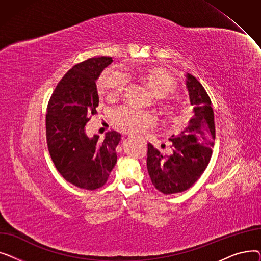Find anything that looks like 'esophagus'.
<instances>
[{
	"label": "esophagus",
	"mask_w": 261,
	"mask_h": 261,
	"mask_svg": "<svg viewBox=\"0 0 261 261\" xmlns=\"http://www.w3.org/2000/svg\"><path fill=\"white\" fill-rule=\"evenodd\" d=\"M131 138H133V136H132V135H131Z\"/></svg>",
	"instance_id": "esophagus-1"
}]
</instances>
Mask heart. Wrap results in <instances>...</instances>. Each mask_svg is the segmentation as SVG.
<instances>
[{
    "instance_id": "obj_1",
    "label": "heart",
    "mask_w": 261,
    "mask_h": 261,
    "mask_svg": "<svg viewBox=\"0 0 261 261\" xmlns=\"http://www.w3.org/2000/svg\"><path fill=\"white\" fill-rule=\"evenodd\" d=\"M139 78L144 85L150 89L158 97H163L176 88L175 78L166 70L159 66H145L138 71ZM126 86V76L114 68L105 70L97 81V88L100 93L106 95L108 99H114L122 93ZM163 113L172 117L175 107L170 103L163 105ZM113 119L117 127L131 134H138L150 126L153 125L154 117L152 114L139 110L132 109L128 106L118 108L113 113Z\"/></svg>"
}]
</instances>
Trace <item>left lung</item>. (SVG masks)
Wrapping results in <instances>:
<instances>
[{"label": "left lung", "instance_id": "1", "mask_svg": "<svg viewBox=\"0 0 261 261\" xmlns=\"http://www.w3.org/2000/svg\"><path fill=\"white\" fill-rule=\"evenodd\" d=\"M186 88L195 116L179 135H172V154H163L148 144L147 169L153 186L164 195L182 193L206 169L213 154L216 130L208 94L199 80L186 74Z\"/></svg>", "mask_w": 261, "mask_h": 261}]
</instances>
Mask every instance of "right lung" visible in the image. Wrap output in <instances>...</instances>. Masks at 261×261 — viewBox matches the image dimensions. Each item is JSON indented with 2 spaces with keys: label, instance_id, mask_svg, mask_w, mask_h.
I'll use <instances>...</instances> for the list:
<instances>
[{
  "label": "right lung",
  "instance_id": "add662e5",
  "mask_svg": "<svg viewBox=\"0 0 261 261\" xmlns=\"http://www.w3.org/2000/svg\"><path fill=\"white\" fill-rule=\"evenodd\" d=\"M112 61L111 57H94L74 65L58 82L47 105L50 158L64 180L88 190L103 186L117 161L118 132H108L103 141L86 134V125L99 103L96 80Z\"/></svg>",
  "mask_w": 261,
  "mask_h": 261
}]
</instances>
